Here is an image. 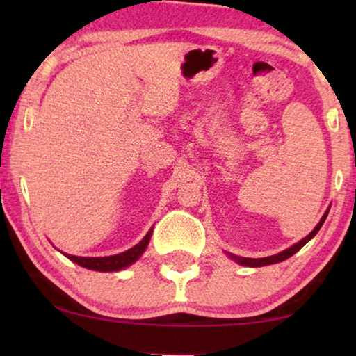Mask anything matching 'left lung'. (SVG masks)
Returning <instances> with one entry per match:
<instances>
[{"label":"left lung","instance_id":"8db88e82","mask_svg":"<svg viewBox=\"0 0 356 356\" xmlns=\"http://www.w3.org/2000/svg\"><path fill=\"white\" fill-rule=\"evenodd\" d=\"M329 209H330V207H327V211L324 212V216L321 217L319 223H318V225L314 227V230L311 232L308 236H305L303 240H300L298 243H295L293 246L286 248V250L280 251V252H277V254H274V256L256 257V259H254V257H241V256L232 254V252H225V254H227L228 257H230V259H233L235 262H238V264H240V266H246V267H262V266H270V264H277V262H282V261L289 259L290 256H293L296 251H300L301 248H303V246L306 245V243H308L309 240H313V238L316 236V233H318V232L321 230V227H323V223H324V220H325V217H327Z\"/></svg>","mask_w":356,"mask_h":356}]
</instances>
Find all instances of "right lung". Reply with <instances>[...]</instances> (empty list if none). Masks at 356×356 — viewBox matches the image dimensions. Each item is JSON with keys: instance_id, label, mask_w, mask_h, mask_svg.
Masks as SVG:
<instances>
[{"instance_id": "obj_1", "label": "right lung", "mask_w": 356, "mask_h": 356, "mask_svg": "<svg viewBox=\"0 0 356 356\" xmlns=\"http://www.w3.org/2000/svg\"><path fill=\"white\" fill-rule=\"evenodd\" d=\"M152 230L150 228L143 240H140L138 245L131 248V250L120 252V254H113V256H104V257H82V256H72V254H66L63 252L67 259L76 262L81 267H86V269L90 270H97V272H116V270H123L126 267H129L131 264H134L136 261L139 259L140 256L144 254L145 248H147L150 236H152Z\"/></svg>"}]
</instances>
